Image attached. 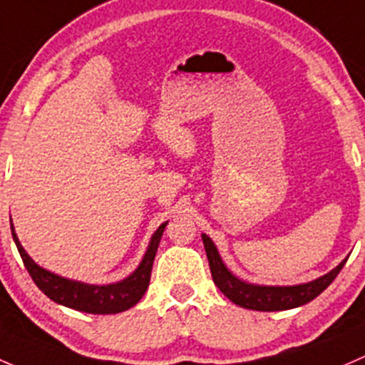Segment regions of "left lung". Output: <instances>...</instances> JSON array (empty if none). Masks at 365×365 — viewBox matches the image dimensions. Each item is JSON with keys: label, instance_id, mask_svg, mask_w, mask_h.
<instances>
[{"label": "left lung", "instance_id": "1", "mask_svg": "<svg viewBox=\"0 0 365 365\" xmlns=\"http://www.w3.org/2000/svg\"><path fill=\"white\" fill-rule=\"evenodd\" d=\"M202 240H204L205 253H207L214 284L234 304L255 311H284L311 302L336 279L343 265L346 264V260H343L336 269L318 279L309 281V283L294 284V287H264V284L246 283V281L235 277L223 264L209 235L202 234Z\"/></svg>", "mask_w": 365, "mask_h": 365}]
</instances>
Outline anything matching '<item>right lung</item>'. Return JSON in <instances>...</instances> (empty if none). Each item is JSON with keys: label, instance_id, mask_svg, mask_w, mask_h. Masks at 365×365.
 Listing matches in <instances>:
<instances>
[{"label": "right lung", "instance_id": "add662e5", "mask_svg": "<svg viewBox=\"0 0 365 365\" xmlns=\"http://www.w3.org/2000/svg\"><path fill=\"white\" fill-rule=\"evenodd\" d=\"M167 223L168 221H165V223L160 225V228L155 232V235H153L151 242H149L148 246V251H145L144 258H142L140 265L133 270V274H130L126 279L112 284L81 283V281L66 279V277H61L58 276V274L48 272V270L42 269L38 264L33 262V258L29 257L24 251V247L21 246L17 234H15L14 230L12 221H10V227H12L15 246H17L19 253H21V258L22 262H24L26 269H28L29 276H31V279L35 281L36 287H38L48 299L61 304V306L71 307V309L84 311V313L114 314L133 307L135 304L142 299V295L145 294V290H148L149 281H151L153 262H155L158 246H160L161 235H163Z\"/></svg>", "mask_w": 365, "mask_h": 365}]
</instances>
